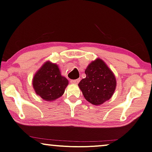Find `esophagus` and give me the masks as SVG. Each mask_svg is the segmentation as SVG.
<instances>
[{"label": "esophagus", "mask_w": 152, "mask_h": 152, "mask_svg": "<svg viewBox=\"0 0 152 152\" xmlns=\"http://www.w3.org/2000/svg\"><path fill=\"white\" fill-rule=\"evenodd\" d=\"M80 81L79 79H75V80H71V83L73 84H78V82Z\"/></svg>", "instance_id": "1"}]
</instances>
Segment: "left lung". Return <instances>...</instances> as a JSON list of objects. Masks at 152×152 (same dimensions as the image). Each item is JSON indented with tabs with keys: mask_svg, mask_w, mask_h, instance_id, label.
<instances>
[{
	"mask_svg": "<svg viewBox=\"0 0 152 152\" xmlns=\"http://www.w3.org/2000/svg\"><path fill=\"white\" fill-rule=\"evenodd\" d=\"M86 77L78 86L86 100L99 105L112 97L116 86L115 76L110 69L100 59L88 65L85 71Z\"/></svg>",
	"mask_w": 152,
	"mask_h": 152,
	"instance_id": "1",
	"label": "left lung"
}]
</instances>
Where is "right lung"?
Returning <instances> with one entry per match:
<instances>
[{"label":"right lung","mask_w":152,"mask_h":152,"mask_svg":"<svg viewBox=\"0 0 152 152\" xmlns=\"http://www.w3.org/2000/svg\"><path fill=\"white\" fill-rule=\"evenodd\" d=\"M68 83V80L61 75L58 66L50 62H45L33 78L36 94L46 101H53L61 97Z\"/></svg>","instance_id":"obj_1"}]
</instances>
